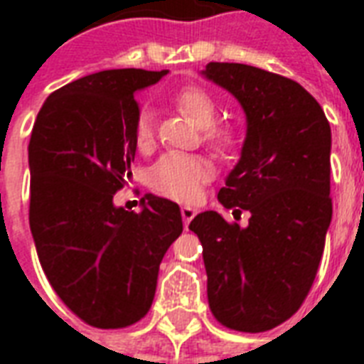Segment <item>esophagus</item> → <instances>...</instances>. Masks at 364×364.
I'll list each match as a JSON object with an SVG mask.
<instances>
[{"mask_svg":"<svg viewBox=\"0 0 364 364\" xmlns=\"http://www.w3.org/2000/svg\"><path fill=\"white\" fill-rule=\"evenodd\" d=\"M194 215H196V210H194V208H191V205H183L181 217H183V221H185V227H188V223L193 221Z\"/></svg>","mask_w":364,"mask_h":364,"instance_id":"1","label":"esophagus"}]
</instances>
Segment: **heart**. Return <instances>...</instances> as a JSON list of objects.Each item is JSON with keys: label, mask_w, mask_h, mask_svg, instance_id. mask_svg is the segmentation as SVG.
<instances>
[{"label": "heart", "mask_w": 364, "mask_h": 364, "mask_svg": "<svg viewBox=\"0 0 364 364\" xmlns=\"http://www.w3.org/2000/svg\"><path fill=\"white\" fill-rule=\"evenodd\" d=\"M177 107L196 126L204 128V139L219 153H228L238 145V132L230 126H213L217 119V105L210 94L202 88H185L176 96ZM134 139L139 151H149L154 143L153 111L139 109L134 124ZM213 177L210 160L198 154H164L151 168L149 183L154 193L177 202H193L200 191Z\"/></svg>", "instance_id": "heart-1"}]
</instances>
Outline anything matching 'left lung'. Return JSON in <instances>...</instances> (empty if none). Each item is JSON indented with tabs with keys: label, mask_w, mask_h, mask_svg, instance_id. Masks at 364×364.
Returning <instances> with one entry per match:
<instances>
[{
	"label": "left lung",
	"mask_w": 364,
	"mask_h": 364,
	"mask_svg": "<svg viewBox=\"0 0 364 364\" xmlns=\"http://www.w3.org/2000/svg\"><path fill=\"white\" fill-rule=\"evenodd\" d=\"M205 79L228 90L245 113L238 164L217 198V211L188 228L202 242L208 302L225 327L264 333L287 321L310 293L333 219L331 126L321 105L287 77L253 65L210 62Z\"/></svg>",
	"instance_id": "left-lung-1"
}]
</instances>
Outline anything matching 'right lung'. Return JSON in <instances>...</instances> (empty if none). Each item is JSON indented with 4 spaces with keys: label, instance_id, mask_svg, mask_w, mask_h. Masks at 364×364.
Wrapping results in <instances>:
<instances>
[{
    "label": "right lung",
    "instance_id": "right-lung-1",
    "mask_svg": "<svg viewBox=\"0 0 364 364\" xmlns=\"http://www.w3.org/2000/svg\"><path fill=\"white\" fill-rule=\"evenodd\" d=\"M168 73L105 70L45 100L31 130L30 228L48 283L82 321L122 328L153 304L159 268L183 232L176 202L145 194L141 211L113 196L136 156L134 94Z\"/></svg>",
    "mask_w": 364,
    "mask_h": 364
}]
</instances>
